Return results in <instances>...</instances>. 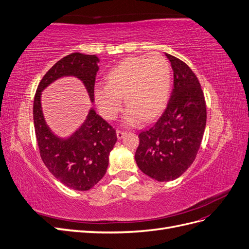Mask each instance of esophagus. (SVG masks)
Segmentation results:
<instances>
[{"instance_id":"34e87169","label":"esophagus","mask_w":249,"mask_h":249,"mask_svg":"<svg viewBox=\"0 0 249 249\" xmlns=\"http://www.w3.org/2000/svg\"><path fill=\"white\" fill-rule=\"evenodd\" d=\"M124 134H125L124 131H122V130H117L116 131V135H117V138L118 139H123L124 136Z\"/></svg>"}]
</instances>
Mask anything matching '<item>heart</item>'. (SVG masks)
Wrapping results in <instances>:
<instances>
[{
	"mask_svg": "<svg viewBox=\"0 0 249 249\" xmlns=\"http://www.w3.org/2000/svg\"><path fill=\"white\" fill-rule=\"evenodd\" d=\"M170 90V67L160 54L124 59L107 74V84L97 83L93 96L100 113L106 119H114L127 106L124 122L138 124L142 118H156L166 106Z\"/></svg>",
	"mask_w": 249,
	"mask_h": 249,
	"instance_id": "b5f03b06",
	"label": "heart"
}]
</instances>
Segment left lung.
I'll use <instances>...</instances> for the list:
<instances>
[{
	"label": "left lung",
	"instance_id": "8db88e82",
	"mask_svg": "<svg viewBox=\"0 0 249 249\" xmlns=\"http://www.w3.org/2000/svg\"><path fill=\"white\" fill-rule=\"evenodd\" d=\"M173 71V89L161 116L139 133L135 160L139 169L159 182L180 177L200 147L207 123L205 95L195 73L182 60L165 54Z\"/></svg>",
	"mask_w": 249,
	"mask_h": 249
}]
</instances>
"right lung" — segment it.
Instances as JSON below:
<instances>
[{
	"instance_id": "add662e5",
	"label": "right lung",
	"mask_w": 249,
	"mask_h": 249,
	"mask_svg": "<svg viewBox=\"0 0 249 249\" xmlns=\"http://www.w3.org/2000/svg\"><path fill=\"white\" fill-rule=\"evenodd\" d=\"M95 55L72 53L51 67L37 87L33 118L37 144L41 159L49 171L64 186L78 191H87L105 176L109 155L114 147L116 131L93 109L79 129L69 138H60L53 133L43 117L41 91L62 77H76L83 82L93 102V88L99 71Z\"/></svg>"
}]
</instances>
